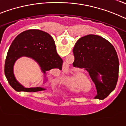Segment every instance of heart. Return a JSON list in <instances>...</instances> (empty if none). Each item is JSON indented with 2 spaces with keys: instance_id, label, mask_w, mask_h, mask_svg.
Returning a JSON list of instances; mask_svg holds the SVG:
<instances>
[{
  "instance_id": "heart-1",
  "label": "heart",
  "mask_w": 126,
  "mask_h": 126,
  "mask_svg": "<svg viewBox=\"0 0 126 126\" xmlns=\"http://www.w3.org/2000/svg\"><path fill=\"white\" fill-rule=\"evenodd\" d=\"M82 78H84V76H83V77H81V78H79L78 79V81H77V83H78L79 84H80V85H81V81H82Z\"/></svg>"
}]
</instances>
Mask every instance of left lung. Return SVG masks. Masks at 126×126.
Listing matches in <instances>:
<instances>
[{
  "mask_svg": "<svg viewBox=\"0 0 126 126\" xmlns=\"http://www.w3.org/2000/svg\"><path fill=\"white\" fill-rule=\"evenodd\" d=\"M73 53L74 66L84 68L94 83L96 97L106 98L115 89L119 76V62L113 45L101 36L88 34L77 41Z\"/></svg>",
  "mask_w": 126,
  "mask_h": 126,
  "instance_id": "1",
  "label": "left lung"
}]
</instances>
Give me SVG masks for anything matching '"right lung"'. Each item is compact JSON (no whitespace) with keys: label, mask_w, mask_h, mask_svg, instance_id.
<instances>
[{"label":"right lung","mask_w":126,"mask_h":126,"mask_svg":"<svg viewBox=\"0 0 126 126\" xmlns=\"http://www.w3.org/2000/svg\"><path fill=\"white\" fill-rule=\"evenodd\" d=\"M23 56L34 59L45 75L47 71L52 69L62 70L63 61L57 53L53 38L48 33L39 30L24 31L11 43L5 62V77L16 92H38L45 90L42 87L25 88L16 80L13 71L14 63Z\"/></svg>","instance_id":"1"}]
</instances>
